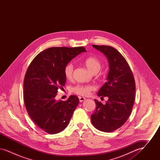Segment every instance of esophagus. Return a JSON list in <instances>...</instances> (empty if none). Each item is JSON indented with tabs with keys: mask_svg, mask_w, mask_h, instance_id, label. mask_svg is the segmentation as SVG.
<instances>
[{
	"mask_svg": "<svg viewBox=\"0 0 160 160\" xmlns=\"http://www.w3.org/2000/svg\"><path fill=\"white\" fill-rule=\"evenodd\" d=\"M85 99H86V98H84V97H79V101H80V102H83V101H84Z\"/></svg>",
	"mask_w": 160,
	"mask_h": 160,
	"instance_id": "1",
	"label": "esophagus"
}]
</instances>
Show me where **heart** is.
<instances>
[{
  "label": "heart",
  "mask_w": 160,
  "mask_h": 160,
  "mask_svg": "<svg viewBox=\"0 0 160 160\" xmlns=\"http://www.w3.org/2000/svg\"><path fill=\"white\" fill-rule=\"evenodd\" d=\"M84 63L88 69L92 73L95 74L99 71L101 68V62L96 57L91 56L86 58ZM74 71V65L69 63L64 68V74L67 79H71L72 77ZM94 90V87L90 84H78L72 88V92L77 95L81 96H88L91 92Z\"/></svg>",
  "instance_id": "b5f03b06"
}]
</instances>
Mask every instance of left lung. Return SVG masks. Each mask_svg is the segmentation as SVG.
Masks as SVG:
<instances>
[{"instance_id": "1", "label": "left lung", "mask_w": 160, "mask_h": 160, "mask_svg": "<svg viewBox=\"0 0 160 160\" xmlns=\"http://www.w3.org/2000/svg\"><path fill=\"white\" fill-rule=\"evenodd\" d=\"M92 46L106 56L109 71L107 82L98 92V97H107L108 99L106 104L95 99L96 110L91 115L92 123L101 131L112 132L122 127L131 113L135 80L128 62L116 49L110 46Z\"/></svg>"}]
</instances>
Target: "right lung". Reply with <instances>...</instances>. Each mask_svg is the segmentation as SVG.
<instances>
[{"label": "right lung", "instance_id": "right-lung-1", "mask_svg": "<svg viewBox=\"0 0 160 160\" xmlns=\"http://www.w3.org/2000/svg\"><path fill=\"white\" fill-rule=\"evenodd\" d=\"M85 52L83 47L48 48L38 54L27 69L23 83L26 108L32 120L48 134L65 129L79 103L76 95L66 101H56L55 97L66 83L65 67Z\"/></svg>", "mask_w": 160, "mask_h": 160}]
</instances>
